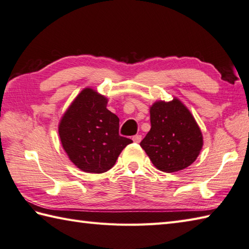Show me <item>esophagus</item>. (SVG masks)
I'll return each mask as SVG.
<instances>
[{"mask_svg":"<svg viewBox=\"0 0 249 249\" xmlns=\"http://www.w3.org/2000/svg\"><path fill=\"white\" fill-rule=\"evenodd\" d=\"M141 139H142L141 135H136V136L133 137V141L136 142V143H139V142L141 141Z\"/></svg>","mask_w":249,"mask_h":249,"instance_id":"1","label":"esophagus"}]
</instances>
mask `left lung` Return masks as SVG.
Here are the masks:
<instances>
[{"instance_id": "obj_1", "label": "left lung", "mask_w": 249, "mask_h": 249, "mask_svg": "<svg viewBox=\"0 0 249 249\" xmlns=\"http://www.w3.org/2000/svg\"><path fill=\"white\" fill-rule=\"evenodd\" d=\"M151 129L140 142L158 170H184L197 160L203 136L194 115L181 100H157L150 107Z\"/></svg>"}]
</instances>
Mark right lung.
<instances>
[{
  "label": "right lung",
  "instance_id": "add662e5",
  "mask_svg": "<svg viewBox=\"0 0 249 249\" xmlns=\"http://www.w3.org/2000/svg\"><path fill=\"white\" fill-rule=\"evenodd\" d=\"M107 97L86 88L61 118L59 136L63 149L84 172L108 171L124 147L133 142L119 135L120 120L107 109Z\"/></svg>",
  "mask_w": 249,
  "mask_h": 249
}]
</instances>
